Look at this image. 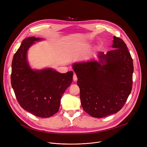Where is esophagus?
<instances>
[{
    "mask_svg": "<svg viewBox=\"0 0 147 147\" xmlns=\"http://www.w3.org/2000/svg\"><path fill=\"white\" fill-rule=\"evenodd\" d=\"M73 80L74 81H76L77 80V77L76 74H74V75H73Z\"/></svg>",
    "mask_w": 147,
    "mask_h": 147,
    "instance_id": "esophagus-1",
    "label": "esophagus"
}]
</instances>
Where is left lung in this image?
Returning <instances> with one entry per match:
<instances>
[{
    "label": "left lung",
    "mask_w": 147,
    "mask_h": 147,
    "mask_svg": "<svg viewBox=\"0 0 147 147\" xmlns=\"http://www.w3.org/2000/svg\"><path fill=\"white\" fill-rule=\"evenodd\" d=\"M112 51L99 52L98 60L76 62L81 106L88 115L102 118L118 112L132 88L133 62L124 41L113 36Z\"/></svg>",
    "instance_id": "left-lung-1"
}]
</instances>
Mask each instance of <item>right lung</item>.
<instances>
[{
	"instance_id": "right-lung-1",
	"label": "right lung",
	"mask_w": 147,
	"mask_h": 147,
	"mask_svg": "<svg viewBox=\"0 0 147 147\" xmlns=\"http://www.w3.org/2000/svg\"><path fill=\"white\" fill-rule=\"evenodd\" d=\"M45 39L31 36L22 41L11 63V83L20 105L39 117H49L59 111L60 100L71 85L73 72L60 73L52 68L34 69L27 52L35 42Z\"/></svg>"
}]
</instances>
